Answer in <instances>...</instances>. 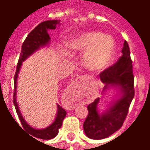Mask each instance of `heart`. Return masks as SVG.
Here are the masks:
<instances>
[{"label":"heart","instance_id":"obj_1","mask_svg":"<svg viewBox=\"0 0 150 150\" xmlns=\"http://www.w3.org/2000/svg\"><path fill=\"white\" fill-rule=\"evenodd\" d=\"M66 46L71 52H83L82 62L91 72L104 70L112 61L116 52V43L109 36L97 31L86 32L76 35L66 42ZM70 57V54H66Z\"/></svg>","mask_w":150,"mask_h":150}]
</instances>
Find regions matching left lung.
Listing matches in <instances>:
<instances>
[{
  "label": "left lung",
  "instance_id": "1",
  "mask_svg": "<svg viewBox=\"0 0 150 150\" xmlns=\"http://www.w3.org/2000/svg\"><path fill=\"white\" fill-rule=\"evenodd\" d=\"M121 52L122 56L118 61L100 74L101 82L104 84L103 91L109 88H116L119 91V96L112 101L107 109L102 112L98 107L100 98L88 105V115L83 123V130L89 138H106L120 129L134 97L132 60L126 41Z\"/></svg>",
  "mask_w": 150,
  "mask_h": 150
}]
</instances>
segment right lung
Listing matches in <instances>:
<instances>
[{"label":"right lung","instance_id":"add662e5","mask_svg":"<svg viewBox=\"0 0 150 150\" xmlns=\"http://www.w3.org/2000/svg\"><path fill=\"white\" fill-rule=\"evenodd\" d=\"M59 24H60L59 20L45 21L40 23L38 26H36L30 34H28V36L21 46V54L19 57L17 70H16V73L14 75L13 104H14L15 108H16V112L18 113V116L21 123V125L23 127V129L28 133H30L31 136L37 137V138L43 139V140H50V139L55 137L56 136L58 135L59 129L62 126V120L65 118L67 112L60 105L57 104V114H56L55 120H54V122L50 125L46 127L45 129H34L33 127H31L25 120L21 112L19 110V107H18V102H17V81H18V74L20 71L21 65H22V62L30 56L32 55L34 53L38 50L40 48L44 47L49 44L50 42V37L48 31L50 30H54L57 25Z\"/></svg>","mask_w":150,"mask_h":150}]
</instances>
